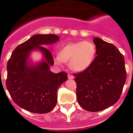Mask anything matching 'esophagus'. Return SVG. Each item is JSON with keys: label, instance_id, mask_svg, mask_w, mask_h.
I'll return each instance as SVG.
<instances>
[{"label": "esophagus", "instance_id": "esophagus-1", "mask_svg": "<svg viewBox=\"0 0 133 133\" xmlns=\"http://www.w3.org/2000/svg\"><path fill=\"white\" fill-rule=\"evenodd\" d=\"M68 79H74V76L72 75H71V74H68Z\"/></svg>", "mask_w": 133, "mask_h": 133}]
</instances>
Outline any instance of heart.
<instances>
[{
	"instance_id": "obj_1",
	"label": "heart",
	"mask_w": 133,
	"mask_h": 133,
	"mask_svg": "<svg viewBox=\"0 0 133 133\" xmlns=\"http://www.w3.org/2000/svg\"><path fill=\"white\" fill-rule=\"evenodd\" d=\"M96 52L95 45L88 41L69 43L60 49L58 57L55 58L54 61L59 65L62 62H68L72 71L83 72L93 63Z\"/></svg>"
}]
</instances>
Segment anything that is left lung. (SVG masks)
<instances>
[{"mask_svg":"<svg viewBox=\"0 0 133 133\" xmlns=\"http://www.w3.org/2000/svg\"><path fill=\"white\" fill-rule=\"evenodd\" d=\"M97 56L85 71L74 74L79 104L90 112H98L118 101L126 80L123 55L116 46L94 38Z\"/></svg>","mask_w":133,"mask_h":133,"instance_id":"left-lung-1","label":"left lung"}]
</instances>
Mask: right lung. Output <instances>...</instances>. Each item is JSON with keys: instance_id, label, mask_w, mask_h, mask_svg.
Here are the masks:
<instances>
[{"instance_id": "right-lung-1", "label": "right lung", "mask_w": 133, "mask_h": 133, "mask_svg": "<svg viewBox=\"0 0 133 133\" xmlns=\"http://www.w3.org/2000/svg\"><path fill=\"white\" fill-rule=\"evenodd\" d=\"M59 41L53 34H36L17 46L7 65V89L13 101L22 109L36 114L50 112L57 104V89L68 79L65 72L54 73L50 66L53 57L43 46ZM34 51L42 54V60L33 63L30 58Z\"/></svg>"}]
</instances>
